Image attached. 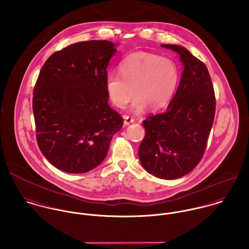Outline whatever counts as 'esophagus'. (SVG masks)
I'll use <instances>...</instances> for the list:
<instances>
[{"label": "esophagus", "instance_id": "esophagus-1", "mask_svg": "<svg viewBox=\"0 0 249 249\" xmlns=\"http://www.w3.org/2000/svg\"><path fill=\"white\" fill-rule=\"evenodd\" d=\"M124 125H128V124H132L134 122L133 118L129 117V116H124Z\"/></svg>", "mask_w": 249, "mask_h": 249}]
</instances>
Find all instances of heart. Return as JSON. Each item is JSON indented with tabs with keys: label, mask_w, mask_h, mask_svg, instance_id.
<instances>
[{
	"label": "heart",
	"mask_w": 249,
	"mask_h": 249,
	"mask_svg": "<svg viewBox=\"0 0 249 249\" xmlns=\"http://www.w3.org/2000/svg\"><path fill=\"white\" fill-rule=\"evenodd\" d=\"M120 74L110 72L105 77V89L110 100L124 108L133 93V112H141L147 106L159 110L171 100L178 82L177 64L169 58L150 52H135L119 65Z\"/></svg>",
	"instance_id": "heart-1"
}]
</instances>
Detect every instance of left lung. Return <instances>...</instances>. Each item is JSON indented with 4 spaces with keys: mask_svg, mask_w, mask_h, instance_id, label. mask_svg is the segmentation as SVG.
I'll return each instance as SVG.
<instances>
[{
    "mask_svg": "<svg viewBox=\"0 0 249 249\" xmlns=\"http://www.w3.org/2000/svg\"><path fill=\"white\" fill-rule=\"evenodd\" d=\"M161 46L178 54L183 70L165 112L143 122L146 134L138 155L147 172L159 178L175 179L191 172L204 155L213 124L215 97L204 63L183 46Z\"/></svg>",
    "mask_w": 249,
    "mask_h": 249,
    "instance_id": "left-lung-1",
    "label": "left lung"
}]
</instances>
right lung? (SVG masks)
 I'll list each match as a JSON object with an SVG mask.
<instances>
[{"label":"right lung","mask_w":249,"mask_h":249,"mask_svg":"<svg viewBox=\"0 0 249 249\" xmlns=\"http://www.w3.org/2000/svg\"><path fill=\"white\" fill-rule=\"evenodd\" d=\"M119 43L89 40L52 54L34 89L36 141L46 160L71 174L86 173L105 159L123 126L108 105L106 69Z\"/></svg>","instance_id":"add662e5"}]
</instances>
